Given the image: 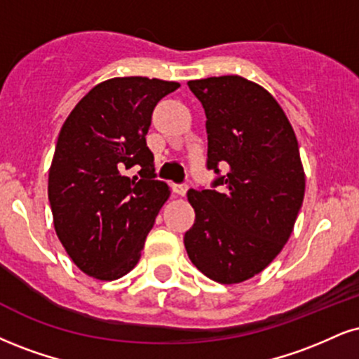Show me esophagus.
I'll list each match as a JSON object with an SVG mask.
<instances>
[{
    "instance_id": "esophagus-1",
    "label": "esophagus",
    "mask_w": 359,
    "mask_h": 359,
    "mask_svg": "<svg viewBox=\"0 0 359 359\" xmlns=\"http://www.w3.org/2000/svg\"><path fill=\"white\" fill-rule=\"evenodd\" d=\"M172 191H174L177 196H185L189 191V185L187 184H174L172 185Z\"/></svg>"
}]
</instances>
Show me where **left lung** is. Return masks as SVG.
Masks as SVG:
<instances>
[{
  "mask_svg": "<svg viewBox=\"0 0 359 359\" xmlns=\"http://www.w3.org/2000/svg\"><path fill=\"white\" fill-rule=\"evenodd\" d=\"M205 111L210 189H191L189 257L222 284L261 273L287 243L304 198L299 147L279 103L237 75L189 81ZM228 170L222 175L220 167Z\"/></svg>",
  "mask_w": 359,
  "mask_h": 359,
  "instance_id": "left-lung-1",
  "label": "left lung"
}]
</instances>
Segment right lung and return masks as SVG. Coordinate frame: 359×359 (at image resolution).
<instances>
[{"label": "right lung", "instance_id": "obj_1", "mask_svg": "<svg viewBox=\"0 0 359 359\" xmlns=\"http://www.w3.org/2000/svg\"><path fill=\"white\" fill-rule=\"evenodd\" d=\"M177 81L111 79L90 90L65 120L48 177L58 239L85 274L122 278L140 259L145 237L168 197L155 180L145 135L158 102ZM138 170L130 177L128 170Z\"/></svg>", "mask_w": 359, "mask_h": 359}]
</instances>
